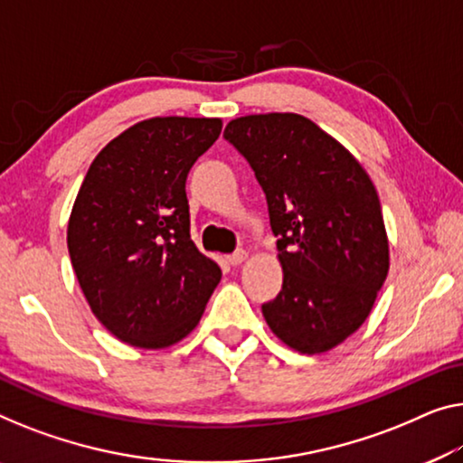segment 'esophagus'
Here are the masks:
<instances>
[{
  "mask_svg": "<svg viewBox=\"0 0 463 463\" xmlns=\"http://www.w3.org/2000/svg\"><path fill=\"white\" fill-rule=\"evenodd\" d=\"M226 260H229L231 266H239V264H243V261L247 260V251L245 250H237L234 253H231Z\"/></svg>",
  "mask_w": 463,
  "mask_h": 463,
  "instance_id": "34e87169",
  "label": "esophagus"
}]
</instances>
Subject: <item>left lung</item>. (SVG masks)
<instances>
[{
	"label": "left lung",
	"instance_id": "1",
	"mask_svg": "<svg viewBox=\"0 0 463 463\" xmlns=\"http://www.w3.org/2000/svg\"><path fill=\"white\" fill-rule=\"evenodd\" d=\"M224 139L266 193L282 288L261 306L272 333L299 354H324L368 318L389 272L378 193L339 141L299 114L231 120Z\"/></svg>",
	"mask_w": 463,
	"mask_h": 463
}]
</instances>
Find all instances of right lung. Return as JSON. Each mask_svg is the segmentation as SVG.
<instances>
[{"label":"right lung","instance_id":"1","mask_svg":"<svg viewBox=\"0 0 463 463\" xmlns=\"http://www.w3.org/2000/svg\"><path fill=\"white\" fill-rule=\"evenodd\" d=\"M220 130V118H149L89 165L68 253L95 318L122 343L164 349L184 339L220 282L216 261L191 241L184 191Z\"/></svg>","mask_w":463,"mask_h":463}]
</instances>
